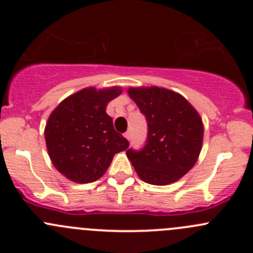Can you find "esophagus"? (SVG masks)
<instances>
[{"label": "esophagus", "mask_w": 253, "mask_h": 253, "mask_svg": "<svg viewBox=\"0 0 253 253\" xmlns=\"http://www.w3.org/2000/svg\"><path fill=\"white\" fill-rule=\"evenodd\" d=\"M125 138H126L127 141H131V132H126V133H125Z\"/></svg>", "instance_id": "esophagus-1"}]
</instances>
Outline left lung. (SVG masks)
Wrapping results in <instances>:
<instances>
[{"label": "left lung", "mask_w": 253, "mask_h": 253, "mask_svg": "<svg viewBox=\"0 0 253 253\" xmlns=\"http://www.w3.org/2000/svg\"><path fill=\"white\" fill-rule=\"evenodd\" d=\"M147 119L148 137L139 152L128 149L137 175L150 185L176 182L197 163L203 143V122L181 94L160 86L127 89Z\"/></svg>", "instance_id": "obj_1"}]
</instances>
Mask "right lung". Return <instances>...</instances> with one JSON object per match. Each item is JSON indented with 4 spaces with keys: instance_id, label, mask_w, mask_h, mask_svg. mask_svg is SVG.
Listing matches in <instances>:
<instances>
[{
    "instance_id": "obj_1",
    "label": "right lung",
    "mask_w": 253,
    "mask_h": 253,
    "mask_svg": "<svg viewBox=\"0 0 253 253\" xmlns=\"http://www.w3.org/2000/svg\"><path fill=\"white\" fill-rule=\"evenodd\" d=\"M122 93L121 86H88L61 101L45 126V141L53 167L68 180H99L116 153L129 143L114 128L106 106Z\"/></svg>"
}]
</instances>
